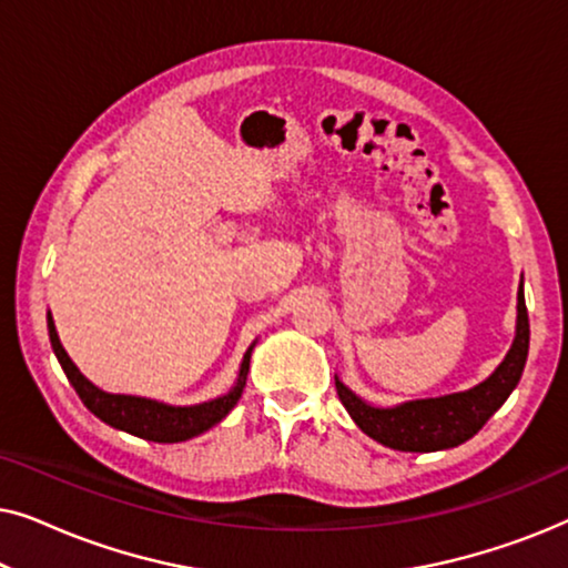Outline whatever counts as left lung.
<instances>
[{
  "label": "left lung",
  "mask_w": 568,
  "mask_h": 568,
  "mask_svg": "<svg viewBox=\"0 0 568 568\" xmlns=\"http://www.w3.org/2000/svg\"><path fill=\"white\" fill-rule=\"evenodd\" d=\"M527 348H530V321H527L525 294L519 284L515 344L494 375L480 385L465 393L445 395V398L410 400L395 408L367 406L338 379L336 390L356 426L379 445L400 449V453H437V449L463 445L496 414V408L509 398L523 377Z\"/></svg>",
  "instance_id": "left-lung-1"
}]
</instances>
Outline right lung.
<instances>
[{
    "mask_svg": "<svg viewBox=\"0 0 568 568\" xmlns=\"http://www.w3.org/2000/svg\"><path fill=\"white\" fill-rule=\"evenodd\" d=\"M49 336H51V346L53 354L64 369V375L69 377V383L80 395V400L88 406L92 414H95L100 422L115 426V429L134 434V437L150 439V442H185L196 434L212 429L214 424H220L224 416L235 408V403L240 400V393H243L245 385V375L247 367H251V352L247 348L243 364H240V379L237 385L232 387L227 395L222 398L201 403V406H185V408H175V406H165V403L158 400H146V398H134V395H111L103 393L100 387L90 383L88 377L82 375L80 369L74 367V362L69 359V354L61 346V341L57 336V328H53V321L49 315Z\"/></svg>",
    "mask_w": 568,
    "mask_h": 568,
    "instance_id": "add662e5",
    "label": "right lung"
}]
</instances>
